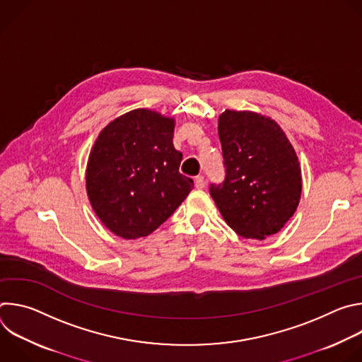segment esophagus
<instances>
[{
    "mask_svg": "<svg viewBox=\"0 0 362 362\" xmlns=\"http://www.w3.org/2000/svg\"><path fill=\"white\" fill-rule=\"evenodd\" d=\"M194 186H196V189H204V186H206L204 177L203 176H196L194 177Z\"/></svg>",
    "mask_w": 362,
    "mask_h": 362,
    "instance_id": "obj_1",
    "label": "esophagus"
}]
</instances>
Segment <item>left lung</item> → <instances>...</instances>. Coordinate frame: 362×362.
<instances>
[{"label":"left lung","instance_id":"1","mask_svg":"<svg viewBox=\"0 0 362 362\" xmlns=\"http://www.w3.org/2000/svg\"><path fill=\"white\" fill-rule=\"evenodd\" d=\"M225 179L209 192L226 223L242 238L264 239L291 219L300 197L293 147L271 119L226 110L219 117Z\"/></svg>","mask_w":362,"mask_h":362}]
</instances>
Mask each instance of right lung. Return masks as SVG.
<instances>
[{
    "label": "right lung",
    "instance_id": "add662e5",
    "mask_svg": "<svg viewBox=\"0 0 362 362\" xmlns=\"http://www.w3.org/2000/svg\"><path fill=\"white\" fill-rule=\"evenodd\" d=\"M173 119L147 109L129 112L101 130L88 158L86 185L95 215L124 239L150 235L193 189L179 172Z\"/></svg>",
    "mask_w": 362,
    "mask_h": 362
}]
</instances>
